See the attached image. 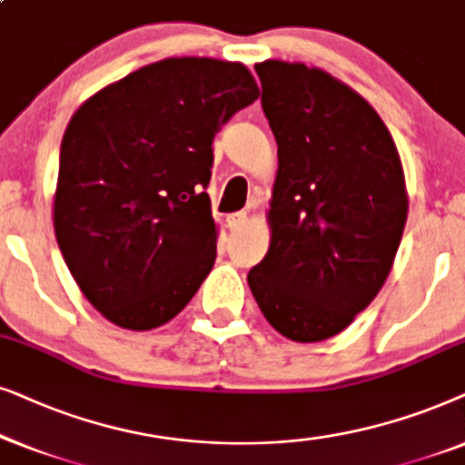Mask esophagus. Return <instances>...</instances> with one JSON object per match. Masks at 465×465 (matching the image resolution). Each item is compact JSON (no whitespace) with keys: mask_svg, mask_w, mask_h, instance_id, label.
Listing matches in <instances>:
<instances>
[{"mask_svg":"<svg viewBox=\"0 0 465 465\" xmlns=\"http://www.w3.org/2000/svg\"><path fill=\"white\" fill-rule=\"evenodd\" d=\"M249 216H246V213H233L227 216V227L232 229V232H238V229L244 227V223Z\"/></svg>","mask_w":465,"mask_h":465,"instance_id":"1","label":"esophagus"}]
</instances>
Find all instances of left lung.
Segmentation results:
<instances>
[{"instance_id":"1","label":"left lung","mask_w":465,"mask_h":465,"mask_svg":"<svg viewBox=\"0 0 465 465\" xmlns=\"http://www.w3.org/2000/svg\"><path fill=\"white\" fill-rule=\"evenodd\" d=\"M262 106L278 144L272 240L249 287L295 342L349 327L398 252L408 197L395 142L376 110L330 74L263 61Z\"/></svg>"}]
</instances>
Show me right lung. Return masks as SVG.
<instances>
[{
	"mask_svg": "<svg viewBox=\"0 0 465 465\" xmlns=\"http://www.w3.org/2000/svg\"><path fill=\"white\" fill-rule=\"evenodd\" d=\"M257 97L242 64L174 57L106 86L72 116L54 236L80 291L114 325L168 323L210 274L213 140Z\"/></svg>",
	"mask_w": 465,
	"mask_h": 465,
	"instance_id": "right-lung-1",
	"label": "right lung"
}]
</instances>
